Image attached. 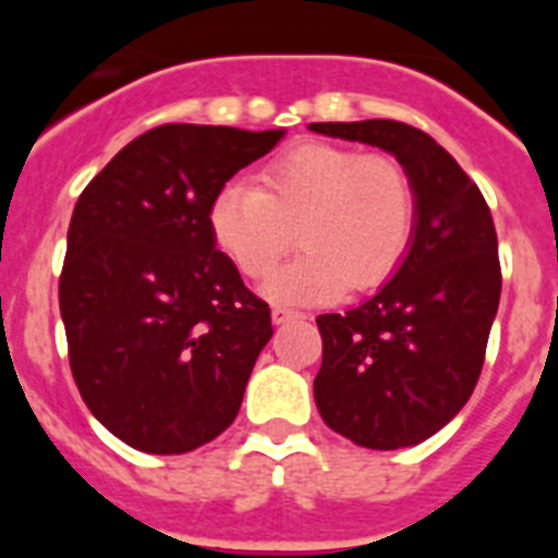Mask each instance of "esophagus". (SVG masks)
<instances>
[{
  "mask_svg": "<svg viewBox=\"0 0 558 558\" xmlns=\"http://www.w3.org/2000/svg\"><path fill=\"white\" fill-rule=\"evenodd\" d=\"M270 318H274V324L279 327V324H288V322H295V318H302V313H295V310H288V307H274Z\"/></svg>",
  "mask_w": 558,
  "mask_h": 558,
  "instance_id": "34e87169",
  "label": "esophagus"
}]
</instances>
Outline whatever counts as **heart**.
Returning a JSON list of instances; mask_svg holds the SVG:
<instances>
[{
	"label": "heart",
	"instance_id": "obj_1",
	"mask_svg": "<svg viewBox=\"0 0 558 558\" xmlns=\"http://www.w3.org/2000/svg\"><path fill=\"white\" fill-rule=\"evenodd\" d=\"M416 223L405 167L383 153L302 145L270 161L259 186L229 181L209 206L211 240L243 276H265L293 245L304 251L274 270V304L335 302L386 284L402 265Z\"/></svg>",
	"mask_w": 558,
	"mask_h": 558
}]
</instances>
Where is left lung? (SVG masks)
<instances>
[{"instance_id": "1", "label": "left lung", "mask_w": 558, "mask_h": 558, "mask_svg": "<svg viewBox=\"0 0 558 558\" xmlns=\"http://www.w3.org/2000/svg\"><path fill=\"white\" fill-rule=\"evenodd\" d=\"M313 133L391 153L416 192L411 245L372 299L318 315L313 393L335 433L368 450L422 445L458 416L483 368L500 304L492 211L445 147L393 120L313 122Z\"/></svg>"}]
</instances>
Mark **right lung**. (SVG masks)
I'll return each mask as SVG.
<instances>
[{
	"instance_id": "add662e5",
	"label": "right lung",
	"mask_w": 558,
	"mask_h": 558,
	"mask_svg": "<svg viewBox=\"0 0 558 558\" xmlns=\"http://www.w3.org/2000/svg\"><path fill=\"white\" fill-rule=\"evenodd\" d=\"M284 136L161 125L122 147L77 198L61 318L83 402L150 456L218 438L274 335L270 310L215 248L209 206Z\"/></svg>"
}]
</instances>
